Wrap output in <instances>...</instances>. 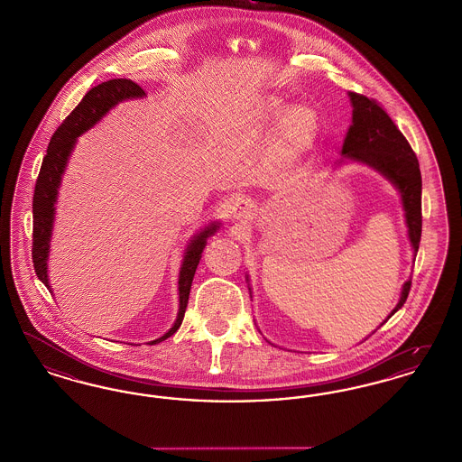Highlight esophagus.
<instances>
[{
    "instance_id": "esophagus-1",
    "label": "esophagus",
    "mask_w": 462,
    "mask_h": 462,
    "mask_svg": "<svg viewBox=\"0 0 462 462\" xmlns=\"http://www.w3.org/2000/svg\"><path fill=\"white\" fill-rule=\"evenodd\" d=\"M254 209H256L254 200H251L249 198L234 199L232 204H230V213H232V217L239 221L251 220Z\"/></svg>"
}]
</instances>
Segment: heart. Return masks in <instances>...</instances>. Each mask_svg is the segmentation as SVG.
<instances>
[{
  "label": "heart",
  "mask_w": 462,
  "mask_h": 462,
  "mask_svg": "<svg viewBox=\"0 0 462 462\" xmlns=\"http://www.w3.org/2000/svg\"><path fill=\"white\" fill-rule=\"evenodd\" d=\"M258 123L281 130V155L287 162L298 161L315 143L320 121L315 109L305 104L292 106L282 98H270L258 114Z\"/></svg>",
  "instance_id": "obj_1"
}]
</instances>
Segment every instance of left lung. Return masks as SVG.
Masks as SVG:
<instances>
[{
    "mask_svg": "<svg viewBox=\"0 0 462 462\" xmlns=\"http://www.w3.org/2000/svg\"><path fill=\"white\" fill-rule=\"evenodd\" d=\"M348 97L353 106L352 126L343 142L341 155L345 159L371 166L377 173H381L395 185L402 198L405 223L409 228V239L416 256L419 242H420V228H422V215H420L422 181H420L418 157L414 154L412 147L409 145L407 138L396 128L392 117L386 114V110L383 109L374 98H367L353 91L348 93ZM411 284L412 281H407L402 287L400 301L396 303L390 317L407 301Z\"/></svg>",
    "mask_w": 462,
    "mask_h": 462,
    "instance_id": "8db88e82",
    "label": "left lung"
}]
</instances>
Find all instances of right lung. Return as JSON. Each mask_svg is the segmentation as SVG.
I'll use <instances>...</instances> for the list:
<instances>
[{
  "mask_svg": "<svg viewBox=\"0 0 462 462\" xmlns=\"http://www.w3.org/2000/svg\"><path fill=\"white\" fill-rule=\"evenodd\" d=\"M142 97H145V91L136 83H133L132 79L106 81L89 89L88 93L83 97V100L78 104V107L67 116L66 121L57 128V132L53 133L48 143L40 176L36 180L34 198H32V263H34L38 279L50 291L51 286L48 284V254H50L53 220H55V204H57L62 175L66 171L67 161L76 145V140L83 133L88 132L89 128H93L119 102L142 98ZM218 228H220V223L213 221L208 226H204L192 237V241L189 242L183 254V262L180 266V275H178L180 305H178L175 324L164 336L151 341L149 345H155L168 339L181 326L199 260L202 256L208 237L215 236Z\"/></svg>",
  "mask_w": 462,
  "mask_h": 462,
  "instance_id": "obj_1",
  "label": "right lung"
}]
</instances>
